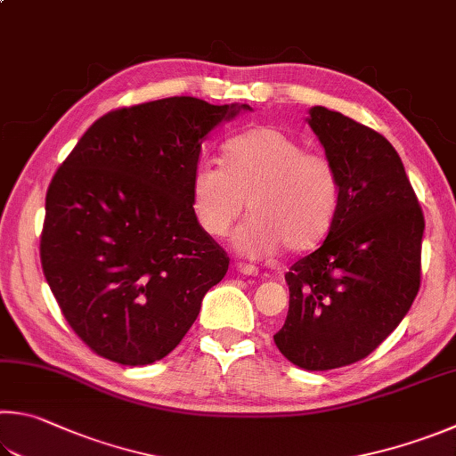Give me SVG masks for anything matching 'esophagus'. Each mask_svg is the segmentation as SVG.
Masks as SVG:
<instances>
[{
    "label": "esophagus",
    "instance_id": "esophagus-1",
    "mask_svg": "<svg viewBox=\"0 0 456 456\" xmlns=\"http://www.w3.org/2000/svg\"><path fill=\"white\" fill-rule=\"evenodd\" d=\"M237 271L241 273V275H249V277L259 275V269H256L255 265H247V263H237Z\"/></svg>",
    "mask_w": 456,
    "mask_h": 456
}]
</instances>
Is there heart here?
<instances>
[{
	"label": "heart",
	"instance_id": "obj_1",
	"mask_svg": "<svg viewBox=\"0 0 456 456\" xmlns=\"http://www.w3.org/2000/svg\"><path fill=\"white\" fill-rule=\"evenodd\" d=\"M223 161H201L191 177V205L200 225L225 237L243 217L235 249L259 259L285 245L301 253L327 235L338 205V177L325 155L275 127H255L231 137Z\"/></svg>",
	"mask_w": 456,
	"mask_h": 456
}]
</instances>
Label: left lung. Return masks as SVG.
Wrapping results in <instances>:
<instances>
[{"label":"left lung","mask_w":456,"mask_h":456,"mask_svg":"<svg viewBox=\"0 0 456 456\" xmlns=\"http://www.w3.org/2000/svg\"><path fill=\"white\" fill-rule=\"evenodd\" d=\"M307 123L337 171L338 205L322 245L285 275L289 313L273 338L293 365L329 370L365 359L409 313L425 217L383 135L321 105Z\"/></svg>","instance_id":"left-lung-1"}]
</instances>
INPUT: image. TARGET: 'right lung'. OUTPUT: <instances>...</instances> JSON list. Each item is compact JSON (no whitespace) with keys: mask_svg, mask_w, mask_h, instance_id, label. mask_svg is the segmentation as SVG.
<instances>
[{"mask_svg":"<svg viewBox=\"0 0 456 456\" xmlns=\"http://www.w3.org/2000/svg\"><path fill=\"white\" fill-rule=\"evenodd\" d=\"M253 111L165 97L99 118L52 179L41 267L91 351L143 367L175 349L229 256L191 205L201 143Z\"/></svg>","mask_w":456,"mask_h":456,"instance_id":"1","label":"right lung"}]
</instances>
